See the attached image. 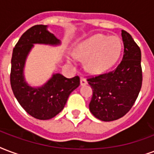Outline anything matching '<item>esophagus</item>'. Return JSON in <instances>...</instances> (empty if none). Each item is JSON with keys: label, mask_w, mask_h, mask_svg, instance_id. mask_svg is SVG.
Returning a JSON list of instances; mask_svg holds the SVG:
<instances>
[{"label": "esophagus", "mask_w": 154, "mask_h": 154, "mask_svg": "<svg viewBox=\"0 0 154 154\" xmlns=\"http://www.w3.org/2000/svg\"><path fill=\"white\" fill-rule=\"evenodd\" d=\"M80 81H81V85H87V81H86V79L84 78V77H81Z\"/></svg>", "instance_id": "esophagus-1"}]
</instances>
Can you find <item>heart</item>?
<instances>
[{
    "mask_svg": "<svg viewBox=\"0 0 154 154\" xmlns=\"http://www.w3.org/2000/svg\"><path fill=\"white\" fill-rule=\"evenodd\" d=\"M123 44L119 37L96 34L82 41L77 46L75 55L77 58L85 60V68L91 74H100L107 71L119 60ZM74 62V56L68 57Z\"/></svg>",
    "mask_w": 154,
    "mask_h": 154,
    "instance_id": "obj_1",
    "label": "heart"
}]
</instances>
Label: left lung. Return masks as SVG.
<instances>
[{"label":"left lung","mask_w":154,"mask_h":154,"mask_svg":"<svg viewBox=\"0 0 154 154\" xmlns=\"http://www.w3.org/2000/svg\"><path fill=\"white\" fill-rule=\"evenodd\" d=\"M124 56L115 70L87 80L93 90L90 111L102 121L125 116L137 100L142 85L141 52L130 34L122 30Z\"/></svg>","instance_id":"left-lung-1"}]
</instances>
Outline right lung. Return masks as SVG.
I'll use <instances>...</instances> for the list:
<instances>
[{"label": "right lung", "instance_id": "obj_1", "mask_svg": "<svg viewBox=\"0 0 154 154\" xmlns=\"http://www.w3.org/2000/svg\"><path fill=\"white\" fill-rule=\"evenodd\" d=\"M35 44L59 46L61 44L48 30V26L36 25L21 36L13 50L10 84L15 98L29 115L38 119H50L63 110L69 94L80 85L79 77L67 78L53 73L41 86H31L24 75L26 59Z\"/></svg>", "mask_w": 154, "mask_h": 154}]
</instances>
